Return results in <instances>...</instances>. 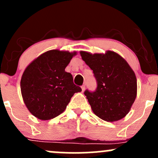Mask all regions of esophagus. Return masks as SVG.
I'll list each match as a JSON object with an SVG mask.
<instances>
[{
  "mask_svg": "<svg viewBox=\"0 0 158 158\" xmlns=\"http://www.w3.org/2000/svg\"><path fill=\"white\" fill-rule=\"evenodd\" d=\"M81 92H84V90H85V85H83L81 87Z\"/></svg>",
  "mask_w": 158,
  "mask_h": 158,
  "instance_id": "esophagus-1",
  "label": "esophagus"
}]
</instances>
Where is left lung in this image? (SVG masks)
<instances>
[{
    "label": "left lung",
    "instance_id": "8db88e82",
    "mask_svg": "<svg viewBox=\"0 0 158 158\" xmlns=\"http://www.w3.org/2000/svg\"><path fill=\"white\" fill-rule=\"evenodd\" d=\"M81 59L93 70L97 90L85 91L94 113L103 120L114 122L126 117L137 97V78L128 62L118 53L80 51Z\"/></svg>",
    "mask_w": 158,
    "mask_h": 158
}]
</instances>
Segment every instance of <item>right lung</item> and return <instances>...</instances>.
I'll use <instances>...</instances> for the list:
<instances>
[{
  "label": "right lung",
  "mask_w": 158,
  "mask_h": 158,
  "mask_svg": "<svg viewBox=\"0 0 158 158\" xmlns=\"http://www.w3.org/2000/svg\"><path fill=\"white\" fill-rule=\"evenodd\" d=\"M77 52L49 50L40 55L23 71L21 91L27 109L36 118L49 120L65 110L73 94L81 92L65 71Z\"/></svg>",
  "instance_id": "obj_1"
}]
</instances>
